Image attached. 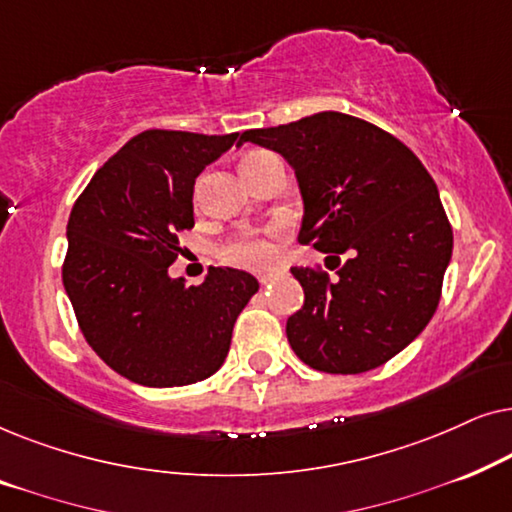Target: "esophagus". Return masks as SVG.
Masks as SVG:
<instances>
[{
  "instance_id": "obj_1",
  "label": "esophagus",
  "mask_w": 512,
  "mask_h": 512,
  "mask_svg": "<svg viewBox=\"0 0 512 512\" xmlns=\"http://www.w3.org/2000/svg\"><path fill=\"white\" fill-rule=\"evenodd\" d=\"M272 279H275V275H272V272H263V275H258V282H261L263 286L270 284Z\"/></svg>"
}]
</instances>
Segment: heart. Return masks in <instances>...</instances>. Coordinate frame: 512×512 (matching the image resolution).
<instances>
[{
	"instance_id": "heart-1",
	"label": "heart",
	"mask_w": 512,
	"mask_h": 512,
	"mask_svg": "<svg viewBox=\"0 0 512 512\" xmlns=\"http://www.w3.org/2000/svg\"><path fill=\"white\" fill-rule=\"evenodd\" d=\"M261 153L263 151L249 153L247 158L261 156ZM277 233H279V230L272 228L265 235H247V237H242V240L228 244L226 258H230V261L240 263V265H254V268H258V265L270 263L272 258H275V244H272L270 237H275Z\"/></svg>"
}]
</instances>
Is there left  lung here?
<instances>
[{"mask_svg": "<svg viewBox=\"0 0 512 512\" xmlns=\"http://www.w3.org/2000/svg\"><path fill=\"white\" fill-rule=\"evenodd\" d=\"M244 139L291 165L303 198L298 240L338 270L328 279L291 268L305 291L286 321L298 359L356 375L403 352L436 312L452 258V228L426 167L394 135L340 111L247 130Z\"/></svg>", "mask_w": 512, "mask_h": 512, "instance_id": "1", "label": "left lung"}]
</instances>
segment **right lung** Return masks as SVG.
<instances>
[{
	"mask_svg": "<svg viewBox=\"0 0 512 512\" xmlns=\"http://www.w3.org/2000/svg\"><path fill=\"white\" fill-rule=\"evenodd\" d=\"M244 132L146 130L93 174L67 223L62 284L83 338L142 387L207 380L226 361L237 314L258 291L244 270L209 268L191 286L170 277L179 230L195 226L193 186Z\"/></svg>",
	"mask_w": 512,
	"mask_h": 512,
	"instance_id": "1",
	"label": "right lung"
}]
</instances>
